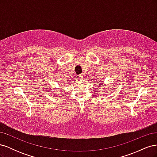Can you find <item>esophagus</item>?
<instances>
[{
  "instance_id": "34e87169",
  "label": "esophagus",
  "mask_w": 157,
  "mask_h": 157,
  "mask_svg": "<svg viewBox=\"0 0 157 157\" xmlns=\"http://www.w3.org/2000/svg\"><path fill=\"white\" fill-rule=\"evenodd\" d=\"M78 79H79V80H83V78H84V75H82V74H80V75H79L78 76Z\"/></svg>"
}]
</instances>
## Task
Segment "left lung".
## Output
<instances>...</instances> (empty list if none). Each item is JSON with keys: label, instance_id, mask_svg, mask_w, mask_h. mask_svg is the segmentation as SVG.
<instances>
[{"label": "left lung", "instance_id": "1", "mask_svg": "<svg viewBox=\"0 0 157 157\" xmlns=\"http://www.w3.org/2000/svg\"><path fill=\"white\" fill-rule=\"evenodd\" d=\"M99 85H100V84H99Z\"/></svg>", "mask_w": 157, "mask_h": 157}]
</instances>
